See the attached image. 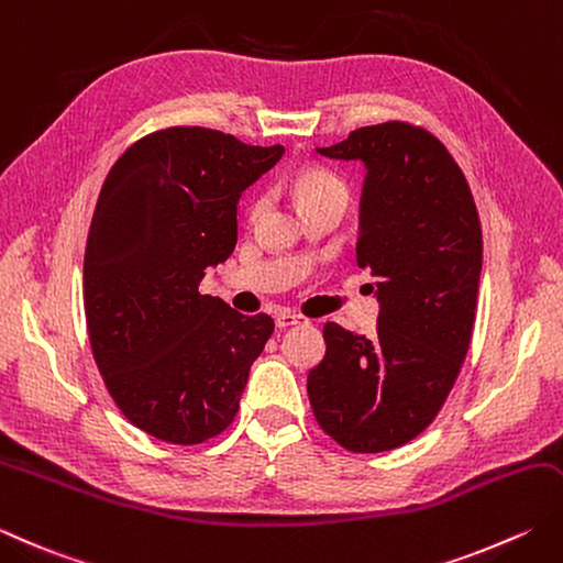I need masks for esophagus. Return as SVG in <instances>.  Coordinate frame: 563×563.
Instances as JSON below:
<instances>
[{
    "mask_svg": "<svg viewBox=\"0 0 563 563\" xmlns=\"http://www.w3.org/2000/svg\"><path fill=\"white\" fill-rule=\"evenodd\" d=\"M295 324H307V319L302 314H295V312H288V310L275 314V327H278V329H288V327H295Z\"/></svg>",
    "mask_w": 563,
    "mask_h": 563,
    "instance_id": "esophagus-1",
    "label": "esophagus"
}]
</instances>
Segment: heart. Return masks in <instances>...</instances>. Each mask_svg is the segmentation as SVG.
I'll list each match as a JSON object with an SVG mask.
<instances>
[{"instance_id":"b5f03b06","label":"heart","mask_w":563,"mask_h":563,"mask_svg":"<svg viewBox=\"0 0 563 563\" xmlns=\"http://www.w3.org/2000/svg\"><path fill=\"white\" fill-rule=\"evenodd\" d=\"M292 195H295L297 207H300V212H305V209H310V207H317V205H327V202L346 205V200H349V190H346L344 180L324 168H307L302 173H297L292 180ZM263 205H266L263 197H253L249 205V212H246L249 222H256L263 212Z\"/></svg>"}]
</instances>
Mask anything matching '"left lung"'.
<instances>
[{
    "label": "left lung",
    "mask_w": 563,
    "mask_h": 563,
    "mask_svg": "<svg viewBox=\"0 0 563 563\" xmlns=\"http://www.w3.org/2000/svg\"><path fill=\"white\" fill-rule=\"evenodd\" d=\"M319 156L361 161L356 261L376 278L371 339L327 322V354L307 376L319 427L378 454L432 424L459 378L476 322L483 239L464 173L429 131L385 121Z\"/></svg>",
    "instance_id": "obj_1"
}]
</instances>
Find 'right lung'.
I'll return each instance as SVG.
<instances>
[{"label": "right lung", "instance_id": "add662e5", "mask_svg": "<svg viewBox=\"0 0 563 563\" xmlns=\"http://www.w3.org/2000/svg\"><path fill=\"white\" fill-rule=\"evenodd\" d=\"M283 153L173 126L126 148L99 192L85 249L87 332L119 410L161 442L224 432L273 334L268 314H241L197 288L236 246L241 192Z\"/></svg>", "mask_w": 563, "mask_h": 563}]
</instances>
